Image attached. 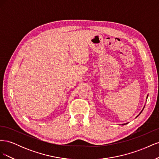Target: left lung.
<instances>
[{
    "mask_svg": "<svg viewBox=\"0 0 159 159\" xmlns=\"http://www.w3.org/2000/svg\"><path fill=\"white\" fill-rule=\"evenodd\" d=\"M147 98H148V95H147ZM144 108H145V106H144V107H143V109H142V111H141V113H139V115H137V117H138V116H139V115H140V114H141V112H142V111H143V109H144ZM126 124H127V123H124V124H122V125H126Z\"/></svg>",
    "mask_w": 159,
    "mask_h": 159,
    "instance_id": "1",
    "label": "left lung"
}]
</instances>
